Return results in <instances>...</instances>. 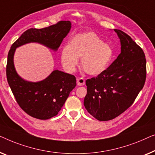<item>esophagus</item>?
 I'll return each mask as SVG.
<instances>
[{"instance_id": "1", "label": "esophagus", "mask_w": 155, "mask_h": 155, "mask_svg": "<svg viewBox=\"0 0 155 155\" xmlns=\"http://www.w3.org/2000/svg\"><path fill=\"white\" fill-rule=\"evenodd\" d=\"M77 81V83L78 86H84V85L85 84V80L83 77L78 78Z\"/></svg>"}]
</instances>
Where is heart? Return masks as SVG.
Wrapping results in <instances>:
<instances>
[{"instance_id":"b5f03b06","label":"heart","mask_w":155,"mask_h":155,"mask_svg":"<svg viewBox=\"0 0 155 155\" xmlns=\"http://www.w3.org/2000/svg\"><path fill=\"white\" fill-rule=\"evenodd\" d=\"M114 52L108 43H104L92 31L75 35L69 45L63 47L61 62L68 71H74L81 58V67L89 75L97 76L105 71L112 62Z\"/></svg>"}]
</instances>
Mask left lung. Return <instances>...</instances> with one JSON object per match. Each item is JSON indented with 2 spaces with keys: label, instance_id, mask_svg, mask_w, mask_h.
Instances as JSON below:
<instances>
[{
  "label": "left lung",
  "instance_id": "left-lung-1",
  "mask_svg": "<svg viewBox=\"0 0 155 155\" xmlns=\"http://www.w3.org/2000/svg\"><path fill=\"white\" fill-rule=\"evenodd\" d=\"M121 53L97 77L86 81L84 106L99 121H108L127 110L142 90L146 78V59L142 48L128 34L114 29Z\"/></svg>",
  "mask_w": 155,
  "mask_h": 155
}]
</instances>
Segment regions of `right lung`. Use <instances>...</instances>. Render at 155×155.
I'll use <instances>...</instances> for the list:
<instances>
[{
  "label": "right lung",
  "mask_w": 155,
  "mask_h": 155,
  "mask_svg": "<svg viewBox=\"0 0 155 155\" xmlns=\"http://www.w3.org/2000/svg\"><path fill=\"white\" fill-rule=\"evenodd\" d=\"M70 21H60L43 29H29L12 45L8 55L6 75L8 84L19 107L32 117L51 119L60 112L77 83L74 75L58 69L40 81H28L17 74L14 64L16 48L30 43L45 45L57 51L70 31Z\"/></svg>",
  "instance_id": "1"
}]
</instances>
